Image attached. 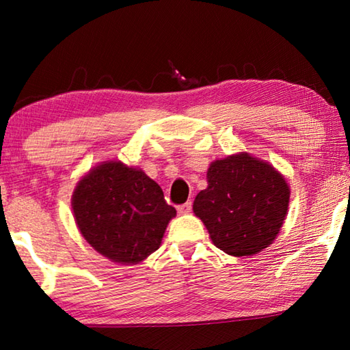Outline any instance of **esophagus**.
Masks as SVG:
<instances>
[{"instance_id": "esophagus-1", "label": "esophagus", "mask_w": 350, "mask_h": 350, "mask_svg": "<svg viewBox=\"0 0 350 350\" xmlns=\"http://www.w3.org/2000/svg\"><path fill=\"white\" fill-rule=\"evenodd\" d=\"M191 202H185V204H182V205H179L177 206V213H179V215H188L189 211H191Z\"/></svg>"}]
</instances>
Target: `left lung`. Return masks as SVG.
<instances>
[{
    "label": "left lung",
    "mask_w": 350,
    "mask_h": 350,
    "mask_svg": "<svg viewBox=\"0 0 350 350\" xmlns=\"http://www.w3.org/2000/svg\"><path fill=\"white\" fill-rule=\"evenodd\" d=\"M208 187L194 199L217 248L232 256H248L269 247L287 215L290 189L267 162L247 152L210 165Z\"/></svg>",
    "instance_id": "obj_1"
}]
</instances>
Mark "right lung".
Segmentation results:
<instances>
[{
	"label": "right lung",
	"mask_w": 350,
	"mask_h": 350,
	"mask_svg": "<svg viewBox=\"0 0 350 350\" xmlns=\"http://www.w3.org/2000/svg\"><path fill=\"white\" fill-rule=\"evenodd\" d=\"M77 227L111 260L137 264L161 245L174 206L142 170L105 162L90 171L72 196Z\"/></svg>",
	"instance_id": "obj_1"
}]
</instances>
